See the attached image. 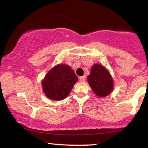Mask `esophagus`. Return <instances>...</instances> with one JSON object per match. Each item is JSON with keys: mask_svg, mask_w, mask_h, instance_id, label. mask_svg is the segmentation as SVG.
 Wrapping results in <instances>:
<instances>
[{"mask_svg": "<svg viewBox=\"0 0 148 148\" xmlns=\"http://www.w3.org/2000/svg\"><path fill=\"white\" fill-rule=\"evenodd\" d=\"M79 81L82 82H85L86 80V76L84 75V76H81V77H79Z\"/></svg>", "mask_w": 148, "mask_h": 148, "instance_id": "1", "label": "esophagus"}]
</instances>
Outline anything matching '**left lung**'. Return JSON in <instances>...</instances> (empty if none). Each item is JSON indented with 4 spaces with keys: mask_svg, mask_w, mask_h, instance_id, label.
Returning a JSON list of instances; mask_svg holds the SVG:
<instances>
[{
    "mask_svg": "<svg viewBox=\"0 0 148 148\" xmlns=\"http://www.w3.org/2000/svg\"><path fill=\"white\" fill-rule=\"evenodd\" d=\"M88 82L91 88L97 97H106L112 92L114 83L112 76L103 66L93 65L88 76Z\"/></svg>",
    "mask_w": 148,
    "mask_h": 148,
    "instance_id": "obj_1",
    "label": "left lung"
}]
</instances>
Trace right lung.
<instances>
[{
  "label": "right lung",
  "mask_w": 148,
  "mask_h": 148,
  "mask_svg": "<svg viewBox=\"0 0 148 148\" xmlns=\"http://www.w3.org/2000/svg\"><path fill=\"white\" fill-rule=\"evenodd\" d=\"M78 78L69 65L58 64L42 81L43 92L49 99L60 101L69 96Z\"/></svg>",
  "instance_id": "add662e5"
}]
</instances>
